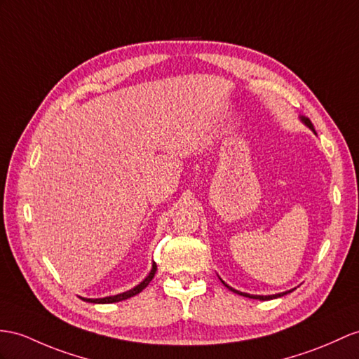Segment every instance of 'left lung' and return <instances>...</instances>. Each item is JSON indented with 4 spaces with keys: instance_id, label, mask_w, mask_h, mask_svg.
<instances>
[{
    "instance_id": "1",
    "label": "left lung",
    "mask_w": 359,
    "mask_h": 359,
    "mask_svg": "<svg viewBox=\"0 0 359 359\" xmlns=\"http://www.w3.org/2000/svg\"><path fill=\"white\" fill-rule=\"evenodd\" d=\"M302 120L304 121L306 126H309V128L313 130V125L311 123V120H309V118L302 117ZM222 283H224V282H222ZM224 285H225V283H224ZM225 286L229 287L230 291L236 292V294L243 295V297H250V299H257V300H273V299H277V297H282V295H285V294H287V292H291V291H286V292H282V294H276V295H251V294H245V292H239V291H236V290H233V287H231V286H229V285H225Z\"/></svg>"
}]
</instances>
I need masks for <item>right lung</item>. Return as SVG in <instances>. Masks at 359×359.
Returning a JSON list of instances; mask_svg holds the SVG:
<instances>
[{
	"instance_id": "add662e5",
	"label": "right lung",
	"mask_w": 359,
	"mask_h": 359,
	"mask_svg": "<svg viewBox=\"0 0 359 359\" xmlns=\"http://www.w3.org/2000/svg\"><path fill=\"white\" fill-rule=\"evenodd\" d=\"M155 273H156V264L154 262V265H152V269H151L149 276H147V277L144 278V280H143L142 283H140L138 286H135L134 290L126 291V292H123V294L104 297V299H82V300L88 302V303H117V302H121V300H126V299H129V297H134V295H137L138 292H142V291L144 290V287L151 283V280L154 278Z\"/></svg>"
}]
</instances>
